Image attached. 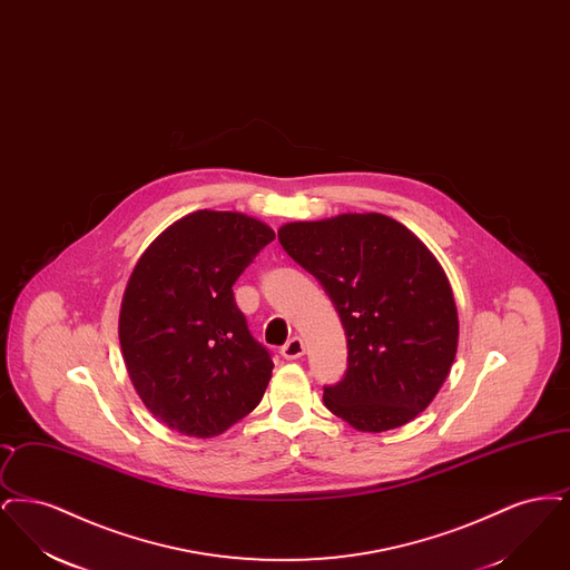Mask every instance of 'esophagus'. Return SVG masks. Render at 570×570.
Returning <instances> with one entry per match:
<instances>
[{
	"mask_svg": "<svg viewBox=\"0 0 570 570\" xmlns=\"http://www.w3.org/2000/svg\"><path fill=\"white\" fill-rule=\"evenodd\" d=\"M282 356L284 358H288V361H293V358H298V356H303L305 353V344H303V340L301 337H293V340H288L284 346H282Z\"/></svg>",
	"mask_w": 570,
	"mask_h": 570,
	"instance_id": "1",
	"label": "esophagus"
}]
</instances>
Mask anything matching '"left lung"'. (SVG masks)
<instances>
[{"label": "left lung", "instance_id": "left-lung-1", "mask_svg": "<svg viewBox=\"0 0 570 570\" xmlns=\"http://www.w3.org/2000/svg\"><path fill=\"white\" fill-rule=\"evenodd\" d=\"M277 239L333 301L348 370L325 406L358 432L410 423L432 404L458 353L460 321L449 277L404 224L382 214L288 222Z\"/></svg>", "mask_w": 570, "mask_h": 570}]
</instances>
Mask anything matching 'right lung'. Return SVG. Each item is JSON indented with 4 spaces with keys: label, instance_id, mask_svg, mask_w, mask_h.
<instances>
[{
    "label": "right lung",
    "instance_id": "1",
    "mask_svg": "<svg viewBox=\"0 0 570 570\" xmlns=\"http://www.w3.org/2000/svg\"><path fill=\"white\" fill-rule=\"evenodd\" d=\"M273 239L256 217L200 209L140 254L121 298L119 344L138 397L173 432L214 438L261 404L273 361L233 284Z\"/></svg>",
    "mask_w": 570,
    "mask_h": 570
}]
</instances>
